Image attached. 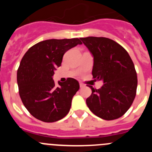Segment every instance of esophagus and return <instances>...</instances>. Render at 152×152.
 I'll list each match as a JSON object with an SVG mask.
<instances>
[{
  "label": "esophagus",
  "instance_id": "esophagus-1",
  "mask_svg": "<svg viewBox=\"0 0 152 152\" xmlns=\"http://www.w3.org/2000/svg\"><path fill=\"white\" fill-rule=\"evenodd\" d=\"M84 87H85V85H84V84H83V83H80V88H84Z\"/></svg>",
  "mask_w": 152,
  "mask_h": 152
}]
</instances>
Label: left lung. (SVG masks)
I'll return each instance as SVG.
<instances>
[{
	"mask_svg": "<svg viewBox=\"0 0 152 152\" xmlns=\"http://www.w3.org/2000/svg\"><path fill=\"white\" fill-rule=\"evenodd\" d=\"M80 40L94 58L93 77L103 81L100 89L89 86L92 94L86 100L88 108L105 120L121 117L135 99L138 84L129 55L110 39L89 36Z\"/></svg>",
	"mask_w": 152,
	"mask_h": 152,
	"instance_id": "8db88e82",
	"label": "left lung"
}]
</instances>
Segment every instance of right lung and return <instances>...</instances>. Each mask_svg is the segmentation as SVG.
Wrapping results in <instances>:
<instances>
[{
	"label": "right lung",
	"mask_w": 152,
	"mask_h": 152,
	"mask_svg": "<svg viewBox=\"0 0 152 152\" xmlns=\"http://www.w3.org/2000/svg\"><path fill=\"white\" fill-rule=\"evenodd\" d=\"M82 42L77 38L47 39L29 48L17 70L19 94L32 116L45 123L60 120L68 113L72 98L79 90L77 80L69 77L58 81L53 75L61 66L64 54Z\"/></svg>",
	"instance_id": "right-lung-1"
}]
</instances>
